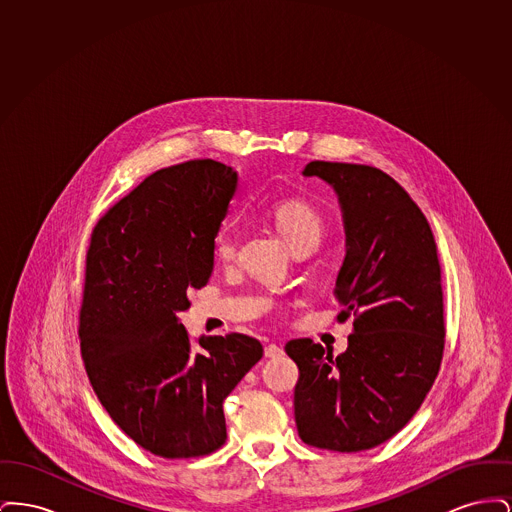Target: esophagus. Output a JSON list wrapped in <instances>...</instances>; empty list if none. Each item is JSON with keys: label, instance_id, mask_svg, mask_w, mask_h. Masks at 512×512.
<instances>
[{"label": "esophagus", "instance_id": "1", "mask_svg": "<svg viewBox=\"0 0 512 512\" xmlns=\"http://www.w3.org/2000/svg\"><path fill=\"white\" fill-rule=\"evenodd\" d=\"M282 353H284V349L280 345H276V343H268L267 347H265V357H268V359H276Z\"/></svg>", "mask_w": 512, "mask_h": 512}]
</instances>
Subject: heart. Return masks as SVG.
Returning a JSON list of instances; mask_svg holds the SVG:
<instances>
[{
    "mask_svg": "<svg viewBox=\"0 0 512 512\" xmlns=\"http://www.w3.org/2000/svg\"><path fill=\"white\" fill-rule=\"evenodd\" d=\"M272 220L286 242L295 247L303 242H318L324 220L317 209L301 199H286L274 205ZM240 247V232L234 222H224L213 238V253L219 261H234Z\"/></svg>",
    "mask_w": 512,
    "mask_h": 512,
    "instance_id": "b5f03b06",
    "label": "heart"
}]
</instances>
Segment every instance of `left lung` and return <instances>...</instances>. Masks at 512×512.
<instances>
[{"mask_svg":"<svg viewBox=\"0 0 512 512\" xmlns=\"http://www.w3.org/2000/svg\"><path fill=\"white\" fill-rule=\"evenodd\" d=\"M303 176H318L338 195L345 259L334 295L340 318H357L338 357L313 340L286 343L299 368L295 424L313 447L357 453L395 436L438 376L445 343L438 247L390 174L311 161Z\"/></svg>","mask_w":512,"mask_h":512,"instance_id":"1","label":"left lung"}]
</instances>
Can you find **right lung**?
Masks as SVG:
<instances>
[{
  "instance_id": "add662e5",
  "label": "right lung",
  "mask_w": 512,
  "mask_h": 512,
  "mask_svg": "<svg viewBox=\"0 0 512 512\" xmlns=\"http://www.w3.org/2000/svg\"><path fill=\"white\" fill-rule=\"evenodd\" d=\"M238 172L213 159L147 176L92 232L80 307V349L101 405L128 438L163 459L217 451L222 403L259 363L249 336H201L180 313L213 272V238Z\"/></svg>"
}]
</instances>
